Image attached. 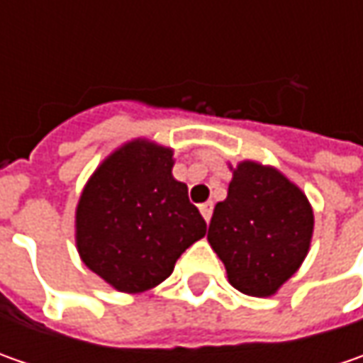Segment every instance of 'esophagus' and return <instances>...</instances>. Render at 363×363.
<instances>
[{"label": "esophagus", "instance_id": "1", "mask_svg": "<svg viewBox=\"0 0 363 363\" xmlns=\"http://www.w3.org/2000/svg\"><path fill=\"white\" fill-rule=\"evenodd\" d=\"M200 212H202L203 220H206V222H210V218H212V212H214V203H212V202L200 203Z\"/></svg>", "mask_w": 363, "mask_h": 363}]
</instances>
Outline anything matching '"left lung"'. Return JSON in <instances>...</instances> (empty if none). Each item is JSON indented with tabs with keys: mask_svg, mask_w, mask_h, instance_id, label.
<instances>
[{
	"mask_svg": "<svg viewBox=\"0 0 363 363\" xmlns=\"http://www.w3.org/2000/svg\"><path fill=\"white\" fill-rule=\"evenodd\" d=\"M313 210L285 175L242 161L218 202L208 240L224 262L234 289L250 297H271L307 257Z\"/></svg>",
	"mask_w": 363,
	"mask_h": 363,
	"instance_id": "8db88e82",
	"label": "left lung"
}]
</instances>
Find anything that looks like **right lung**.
<instances>
[{
    "label": "right lung",
    "mask_w": 363,
    "mask_h": 363,
    "mask_svg": "<svg viewBox=\"0 0 363 363\" xmlns=\"http://www.w3.org/2000/svg\"><path fill=\"white\" fill-rule=\"evenodd\" d=\"M172 167V149L137 139L103 161L80 196V258L117 291L160 285L206 234V220Z\"/></svg>",
    "instance_id": "right-lung-1"
}]
</instances>
